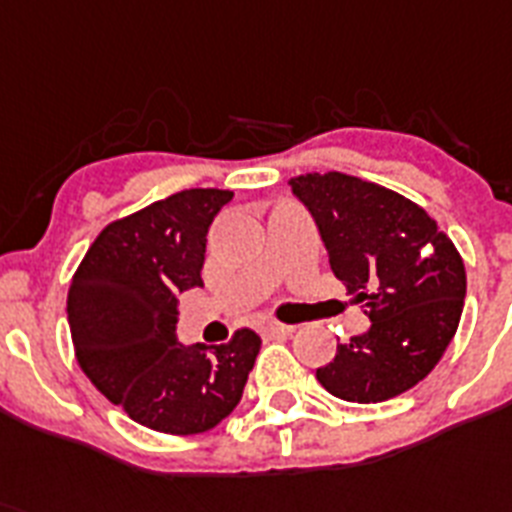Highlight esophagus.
<instances>
[{
	"label": "esophagus",
	"mask_w": 512,
	"mask_h": 512,
	"mask_svg": "<svg viewBox=\"0 0 512 512\" xmlns=\"http://www.w3.org/2000/svg\"><path fill=\"white\" fill-rule=\"evenodd\" d=\"M291 325H283V322H273V320H265L263 325H260V333L263 336H289L291 333Z\"/></svg>",
	"instance_id": "1"
}]
</instances>
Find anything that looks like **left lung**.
Returning a JSON list of instances; mask_svg holds the SVG:
<instances>
[{
  "mask_svg": "<svg viewBox=\"0 0 512 512\" xmlns=\"http://www.w3.org/2000/svg\"><path fill=\"white\" fill-rule=\"evenodd\" d=\"M289 184L315 218L330 270L372 320L367 333L338 343L317 380L351 403L406 393L435 369L461 322L466 268L458 249L427 210L388 187L341 171Z\"/></svg>",
  "mask_w": 512,
  "mask_h": 512,
  "instance_id": "8db88e82",
  "label": "left lung"
}]
</instances>
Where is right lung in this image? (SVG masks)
Segmentation results:
<instances>
[{"instance_id":"add662e5","label":"right lung","mask_w":512,"mask_h":512,"mask_svg":"<svg viewBox=\"0 0 512 512\" xmlns=\"http://www.w3.org/2000/svg\"><path fill=\"white\" fill-rule=\"evenodd\" d=\"M231 197L182 190L111 221L70 283L80 369L132 422L166 435H197L226 419L260 354L249 328L221 346L176 341V294L203 286L205 236Z\"/></svg>"}]
</instances>
